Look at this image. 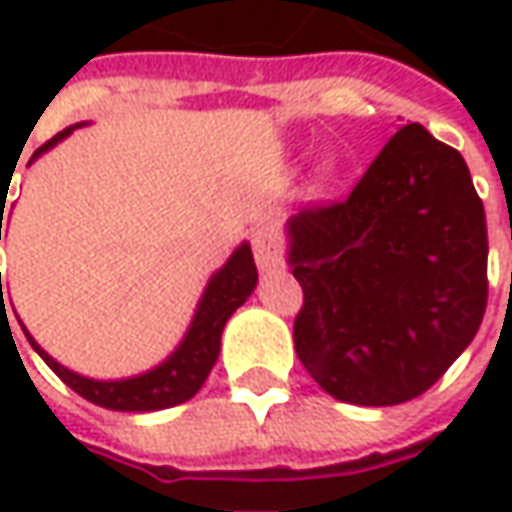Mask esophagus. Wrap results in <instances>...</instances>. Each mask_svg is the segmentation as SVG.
Returning a JSON list of instances; mask_svg holds the SVG:
<instances>
[{
	"instance_id": "1",
	"label": "esophagus",
	"mask_w": 512,
	"mask_h": 512,
	"mask_svg": "<svg viewBox=\"0 0 512 512\" xmlns=\"http://www.w3.org/2000/svg\"><path fill=\"white\" fill-rule=\"evenodd\" d=\"M250 245H253V256H256V265L262 270H276V267L285 265V256H282V245H279V236L273 227H256L253 236H250Z\"/></svg>"
}]
</instances>
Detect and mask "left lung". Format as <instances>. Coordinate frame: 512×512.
Returning <instances> with one entry per match:
<instances>
[{
  "label": "left lung",
  "mask_w": 512,
  "mask_h": 512,
  "mask_svg": "<svg viewBox=\"0 0 512 512\" xmlns=\"http://www.w3.org/2000/svg\"><path fill=\"white\" fill-rule=\"evenodd\" d=\"M296 353L333 399L422 396L487 307V219L462 153L404 125L336 202L290 219Z\"/></svg>",
  "instance_id": "left-lung-1"
}]
</instances>
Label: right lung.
<instances>
[{"mask_svg":"<svg viewBox=\"0 0 512 512\" xmlns=\"http://www.w3.org/2000/svg\"><path fill=\"white\" fill-rule=\"evenodd\" d=\"M70 130L56 133L50 142H45L42 148L30 156V162L53 148L59 139H65ZM28 162V165H30ZM5 202V193H2ZM2 213L5 205H0V239H2ZM256 262L250 247L242 245L213 279L207 285L202 305L196 310V319L187 330L185 342L179 344V350L170 356L168 362L159 364L156 370H150L145 376L136 379H122V382H93L85 379L79 373H73L68 367H62L59 362H53L48 353L39 344L30 339L33 350L48 362V367L68 384L70 390H76L82 399L108 407V410H122V413H148V410H165L173 404H182L187 399H193L199 393V387L205 384L207 373L213 370V364L219 359V344H222V330L225 322L233 316V310L239 305H245V299L253 293L256 287ZM0 299H2V273H0ZM2 310H5V299H2ZM25 330V327H22Z\"/></svg>","mask_w":512,"mask_h":512,"instance_id":"1","label":"right lung"}]
</instances>
